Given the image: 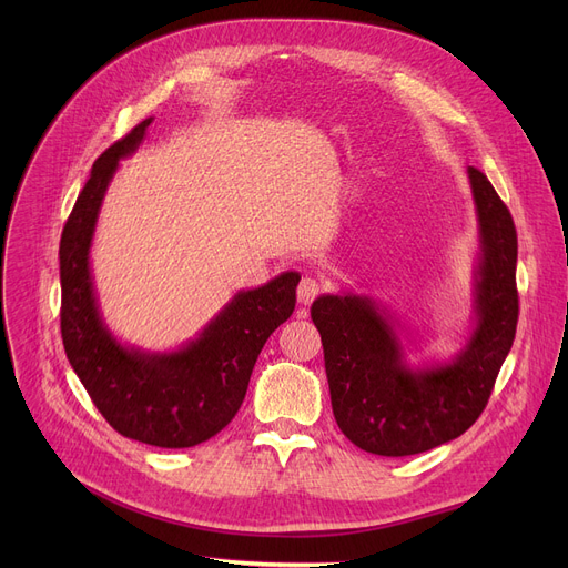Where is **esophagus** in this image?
<instances>
[{
	"label": "esophagus",
	"instance_id": "1",
	"mask_svg": "<svg viewBox=\"0 0 568 568\" xmlns=\"http://www.w3.org/2000/svg\"><path fill=\"white\" fill-rule=\"evenodd\" d=\"M320 292H322V283L313 276H304L300 287H296V300H300L304 306H308L315 302V296H320Z\"/></svg>",
	"mask_w": 568,
	"mask_h": 568
}]
</instances>
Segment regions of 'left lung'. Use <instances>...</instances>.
Wrapping results in <instances>:
<instances>
[{
  "label": "left lung",
  "mask_w": 568,
  "mask_h": 568,
  "mask_svg": "<svg viewBox=\"0 0 568 568\" xmlns=\"http://www.w3.org/2000/svg\"><path fill=\"white\" fill-rule=\"evenodd\" d=\"M479 216L476 329L449 364L409 368L389 315L359 294H324L311 306L322 336L332 407L343 435L375 456H412L463 435L488 405L518 324V236L488 176L469 168Z\"/></svg>",
  "instance_id": "8db88e82"
}]
</instances>
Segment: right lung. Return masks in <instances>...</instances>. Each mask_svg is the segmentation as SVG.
<instances>
[{
    "instance_id": "obj_1",
    "label": "right lung",
    "mask_w": 568,
    "mask_h": 568,
    "mask_svg": "<svg viewBox=\"0 0 568 568\" xmlns=\"http://www.w3.org/2000/svg\"><path fill=\"white\" fill-rule=\"evenodd\" d=\"M149 124L152 116L105 149L75 200L59 242V317L69 364L103 419L129 439L186 449L234 419L260 349L294 311L302 276L287 272L234 294L204 332L176 352L149 354L116 343L97 304L89 248L119 159L135 152Z\"/></svg>"
}]
</instances>
